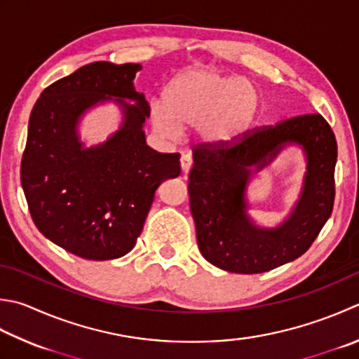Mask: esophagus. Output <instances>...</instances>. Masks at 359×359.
I'll return each instance as SVG.
<instances>
[{
	"mask_svg": "<svg viewBox=\"0 0 359 359\" xmlns=\"http://www.w3.org/2000/svg\"><path fill=\"white\" fill-rule=\"evenodd\" d=\"M191 165H193V158H191V154L188 152H184L180 156V166H182V171H184L185 174L191 170Z\"/></svg>",
	"mask_w": 359,
	"mask_h": 359,
	"instance_id": "34e87169",
	"label": "esophagus"
}]
</instances>
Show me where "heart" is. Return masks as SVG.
I'll return each mask as SVG.
<instances>
[{
    "mask_svg": "<svg viewBox=\"0 0 359 359\" xmlns=\"http://www.w3.org/2000/svg\"><path fill=\"white\" fill-rule=\"evenodd\" d=\"M250 82L213 68H189L170 82L163 100L149 104V119L160 135L174 138L196 129L203 143L227 146L241 140L258 111Z\"/></svg>",
    "mask_w": 359,
    "mask_h": 359,
    "instance_id": "b5f03b06",
    "label": "heart"
}]
</instances>
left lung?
<instances>
[{
  "mask_svg": "<svg viewBox=\"0 0 359 359\" xmlns=\"http://www.w3.org/2000/svg\"><path fill=\"white\" fill-rule=\"evenodd\" d=\"M287 144L306 152L304 188L280 226L259 228L247 215L245 187L251 168L261 170ZM336 158L334 133L319 114L257 128L230 146H196L188 193L202 257L222 271L259 273L304 255L332 215Z\"/></svg>",
  "mask_w": 359,
  "mask_h": 359,
  "instance_id": "obj_1",
  "label": "left lung"
}]
</instances>
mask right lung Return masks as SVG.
<instances>
[{
  "mask_svg": "<svg viewBox=\"0 0 359 359\" xmlns=\"http://www.w3.org/2000/svg\"><path fill=\"white\" fill-rule=\"evenodd\" d=\"M140 69V63H88L46 87L31 111L20 170L29 213L41 235L81 258L104 262L130 252L156 189L180 174V154L146 144L149 104L133 87ZM105 100L122 107V128L83 148L80 116Z\"/></svg>",
  "mask_w": 359,
  "mask_h": 359,
  "instance_id": "1",
  "label": "right lung"
}]
</instances>
